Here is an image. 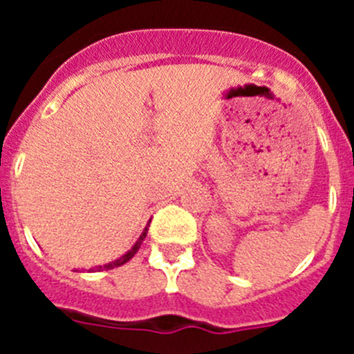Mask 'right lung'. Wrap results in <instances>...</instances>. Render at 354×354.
Returning a JSON list of instances; mask_svg holds the SVG:
<instances>
[{
  "label": "right lung",
  "mask_w": 354,
  "mask_h": 354,
  "mask_svg": "<svg viewBox=\"0 0 354 354\" xmlns=\"http://www.w3.org/2000/svg\"><path fill=\"white\" fill-rule=\"evenodd\" d=\"M145 236H147V228H145V232L142 234V236H140V239L136 241V245L133 246V248L129 250V252L126 253V255H124V257H120V259H117V261H113V262H109V264H104V266H99V268H97V271H104V270H113V268H118V266H122V264H126L127 261H131V259L134 257V253L138 252L140 250V246H142V241L145 239Z\"/></svg>",
  "instance_id": "obj_1"
}]
</instances>
